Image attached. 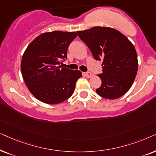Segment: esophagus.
Returning a JSON list of instances; mask_svg holds the SVG:
<instances>
[{
    "label": "esophagus",
    "instance_id": "obj_1",
    "mask_svg": "<svg viewBox=\"0 0 156 156\" xmlns=\"http://www.w3.org/2000/svg\"><path fill=\"white\" fill-rule=\"evenodd\" d=\"M86 76L87 77V78H90V77H92V73H90V72H87V73H86Z\"/></svg>",
    "mask_w": 156,
    "mask_h": 156
}]
</instances>
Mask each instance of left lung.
Masks as SVG:
<instances>
[{
  "label": "left lung",
  "mask_w": 156,
  "mask_h": 156,
  "mask_svg": "<svg viewBox=\"0 0 156 156\" xmlns=\"http://www.w3.org/2000/svg\"><path fill=\"white\" fill-rule=\"evenodd\" d=\"M96 61H102V80L95 91L100 96L113 100L123 96L132 86L138 68L134 45L123 33L109 27H93L77 31Z\"/></svg>",
  "instance_id": "8db88e82"
}]
</instances>
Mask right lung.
<instances>
[{
	"label": "right lung",
	"mask_w": 156,
	"mask_h": 156,
	"mask_svg": "<svg viewBox=\"0 0 156 156\" xmlns=\"http://www.w3.org/2000/svg\"><path fill=\"white\" fill-rule=\"evenodd\" d=\"M75 32L52 31L43 33L31 42L23 55L21 73L28 90L41 102L58 104L71 96L76 83L82 76L78 70L59 66L67 58Z\"/></svg>",
	"instance_id": "right-lung-1"
}]
</instances>
